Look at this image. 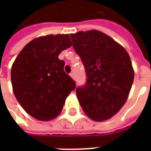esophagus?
<instances>
[{
    "label": "esophagus",
    "mask_w": 151,
    "mask_h": 151,
    "mask_svg": "<svg viewBox=\"0 0 151 151\" xmlns=\"http://www.w3.org/2000/svg\"><path fill=\"white\" fill-rule=\"evenodd\" d=\"M70 76L71 78H72L73 80H75V74H74V73H71L70 74Z\"/></svg>",
    "instance_id": "34e87169"
}]
</instances>
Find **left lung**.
Wrapping results in <instances>:
<instances>
[{"label": "left lung", "instance_id": "obj_1", "mask_svg": "<svg viewBox=\"0 0 151 151\" xmlns=\"http://www.w3.org/2000/svg\"><path fill=\"white\" fill-rule=\"evenodd\" d=\"M73 47L87 75L76 89L85 114L96 122L110 119L126 103L134 80L129 53L112 37L96 29L70 34Z\"/></svg>", "mask_w": 151, "mask_h": 151}]
</instances>
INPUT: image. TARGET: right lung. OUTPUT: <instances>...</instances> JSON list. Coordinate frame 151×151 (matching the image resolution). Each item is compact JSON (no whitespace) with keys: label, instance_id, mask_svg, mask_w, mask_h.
<instances>
[{"label":"right lung","instance_id":"add662e5","mask_svg":"<svg viewBox=\"0 0 151 151\" xmlns=\"http://www.w3.org/2000/svg\"><path fill=\"white\" fill-rule=\"evenodd\" d=\"M72 45L69 34H49L32 40L13 63L11 81L14 95L24 110L35 119L48 122L61 113L76 87L64 72L60 52Z\"/></svg>","mask_w":151,"mask_h":151}]
</instances>
